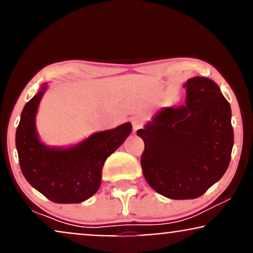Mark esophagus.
Here are the masks:
<instances>
[{"mask_svg":"<svg viewBox=\"0 0 253 253\" xmlns=\"http://www.w3.org/2000/svg\"><path fill=\"white\" fill-rule=\"evenodd\" d=\"M131 123H132L133 132L137 131V130H138L139 127H141V126H142V122H141V120H139V118H132Z\"/></svg>","mask_w":253,"mask_h":253,"instance_id":"esophagus-1","label":"esophagus"}]
</instances>
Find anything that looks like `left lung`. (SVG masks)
<instances>
[{
    "label": "left lung",
    "instance_id": "obj_1",
    "mask_svg": "<svg viewBox=\"0 0 253 253\" xmlns=\"http://www.w3.org/2000/svg\"><path fill=\"white\" fill-rule=\"evenodd\" d=\"M185 105L162 108L137 130L141 166L154 191L174 200L201 197L221 179L233 148L230 103L213 80H187Z\"/></svg>",
    "mask_w": 253,
    "mask_h": 253
}]
</instances>
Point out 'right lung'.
Masks as SVG:
<instances>
[{
    "instance_id": "1",
    "label": "right lung",
    "mask_w": 253,
    "mask_h": 253,
    "mask_svg": "<svg viewBox=\"0 0 253 253\" xmlns=\"http://www.w3.org/2000/svg\"><path fill=\"white\" fill-rule=\"evenodd\" d=\"M46 90L43 84L21 114L15 136L21 170L29 185L53 203H83L98 191L104 162L123 144L132 126L127 122L70 147H49L37 130L38 109Z\"/></svg>"
}]
</instances>
